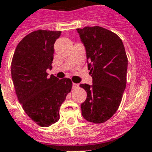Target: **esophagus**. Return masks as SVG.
Segmentation results:
<instances>
[{
    "label": "esophagus",
    "instance_id": "1",
    "mask_svg": "<svg viewBox=\"0 0 152 152\" xmlns=\"http://www.w3.org/2000/svg\"><path fill=\"white\" fill-rule=\"evenodd\" d=\"M72 87H73V88H76V87H78V84H76V83H72Z\"/></svg>",
    "mask_w": 152,
    "mask_h": 152
}]
</instances>
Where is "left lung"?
Segmentation results:
<instances>
[{"label":"left lung","instance_id":"8db88e82","mask_svg":"<svg viewBox=\"0 0 152 152\" xmlns=\"http://www.w3.org/2000/svg\"><path fill=\"white\" fill-rule=\"evenodd\" d=\"M76 30L86 48L93 79L92 85H80L87 95L81 104L82 115L88 122L104 123L116 112L125 91L128 65L125 48L119 36L103 27Z\"/></svg>","mask_w":152,"mask_h":152}]
</instances>
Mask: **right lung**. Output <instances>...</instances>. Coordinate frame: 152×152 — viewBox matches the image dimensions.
Returning a JSON list of instances; mask_svg holds the SVG:
<instances>
[{
	"mask_svg": "<svg viewBox=\"0 0 152 152\" xmlns=\"http://www.w3.org/2000/svg\"><path fill=\"white\" fill-rule=\"evenodd\" d=\"M61 31L39 29L29 33L17 45L12 61V78L18 102L27 115L40 126L59 119L60 106L72 90L70 79L48 77L54 44Z\"/></svg>",
	"mask_w": 152,
	"mask_h": 152,
	"instance_id": "1",
	"label": "right lung"
}]
</instances>
